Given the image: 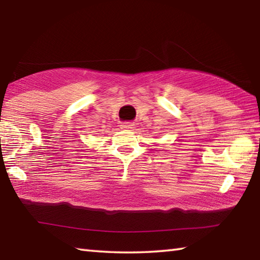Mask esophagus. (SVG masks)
I'll return each mask as SVG.
<instances>
[{"label": "esophagus", "mask_w": 260, "mask_h": 260, "mask_svg": "<svg viewBox=\"0 0 260 260\" xmlns=\"http://www.w3.org/2000/svg\"><path fill=\"white\" fill-rule=\"evenodd\" d=\"M121 128L127 129V131H132V129H134V125L133 124H124V125H121Z\"/></svg>", "instance_id": "1"}]
</instances>
